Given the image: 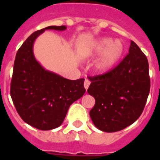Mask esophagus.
<instances>
[{
  "label": "esophagus",
  "instance_id": "1",
  "mask_svg": "<svg viewBox=\"0 0 160 160\" xmlns=\"http://www.w3.org/2000/svg\"><path fill=\"white\" fill-rule=\"evenodd\" d=\"M90 84V82L89 81L88 79H86V80H85V82H84V87H85V89H86V90H87V89H88Z\"/></svg>",
  "mask_w": 160,
  "mask_h": 160
}]
</instances>
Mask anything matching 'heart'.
I'll return each instance as SVG.
<instances>
[{
	"instance_id": "b5f03b06",
	"label": "heart",
	"mask_w": 160,
	"mask_h": 160,
	"mask_svg": "<svg viewBox=\"0 0 160 160\" xmlns=\"http://www.w3.org/2000/svg\"><path fill=\"white\" fill-rule=\"evenodd\" d=\"M123 50V44L120 40L102 38L96 41L90 53L93 57L100 54L94 65V71L99 73L110 71L121 58Z\"/></svg>"
}]
</instances>
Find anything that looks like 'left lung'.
<instances>
[{"mask_svg": "<svg viewBox=\"0 0 160 160\" xmlns=\"http://www.w3.org/2000/svg\"><path fill=\"white\" fill-rule=\"evenodd\" d=\"M89 79L87 92L95 99L90 116L98 129L115 132L139 118L150 92L149 65L133 41L129 53L116 67Z\"/></svg>", "mask_w": 160, "mask_h": 160, "instance_id": "obj_1", "label": "left lung"}]
</instances>
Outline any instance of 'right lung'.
<instances>
[{"label":"right lung","mask_w":160,"mask_h":160,"mask_svg":"<svg viewBox=\"0 0 160 160\" xmlns=\"http://www.w3.org/2000/svg\"><path fill=\"white\" fill-rule=\"evenodd\" d=\"M66 29L65 25H52L32 32L18 49L14 62L10 95L15 108L26 123L42 131L62 125L70 106L86 92L84 78L69 80L45 70L33 54V43L44 31Z\"/></svg>","instance_id":"1"}]
</instances>
